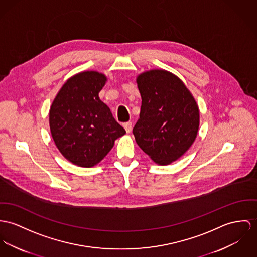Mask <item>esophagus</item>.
<instances>
[{
    "instance_id": "obj_1",
    "label": "esophagus",
    "mask_w": 257,
    "mask_h": 257,
    "mask_svg": "<svg viewBox=\"0 0 257 257\" xmlns=\"http://www.w3.org/2000/svg\"><path fill=\"white\" fill-rule=\"evenodd\" d=\"M123 127L125 128V130H126L127 133H130L131 130H132V122H131V121H128V122L123 123Z\"/></svg>"
}]
</instances>
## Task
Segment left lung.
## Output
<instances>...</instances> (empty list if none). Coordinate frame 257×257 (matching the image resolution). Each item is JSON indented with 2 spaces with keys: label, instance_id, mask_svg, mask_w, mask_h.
<instances>
[{
  "label": "left lung",
  "instance_id": "left-lung-1",
  "mask_svg": "<svg viewBox=\"0 0 257 257\" xmlns=\"http://www.w3.org/2000/svg\"><path fill=\"white\" fill-rule=\"evenodd\" d=\"M142 98L140 118L133 128L139 147L156 163L181 158L198 135V104L183 81L163 69L137 77Z\"/></svg>",
  "mask_w": 257,
  "mask_h": 257
}]
</instances>
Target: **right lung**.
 <instances>
[{
  "label": "right lung",
  "instance_id": "add662e5",
  "mask_svg": "<svg viewBox=\"0 0 257 257\" xmlns=\"http://www.w3.org/2000/svg\"><path fill=\"white\" fill-rule=\"evenodd\" d=\"M106 76L83 71L67 80L49 113L50 129L60 154L80 167H93L126 131L99 99Z\"/></svg>",
  "mask_w": 257,
  "mask_h": 257
}]
</instances>
